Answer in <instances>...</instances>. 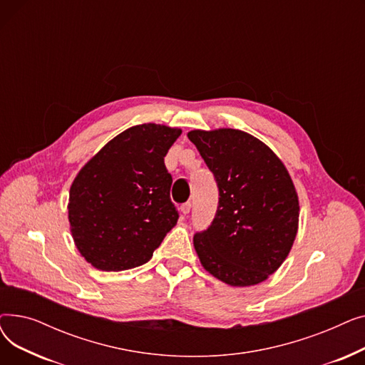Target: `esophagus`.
Listing matches in <instances>:
<instances>
[{
  "label": "esophagus",
  "instance_id": "34e87169",
  "mask_svg": "<svg viewBox=\"0 0 365 365\" xmlns=\"http://www.w3.org/2000/svg\"><path fill=\"white\" fill-rule=\"evenodd\" d=\"M190 207H192V204H190V202H185V204H182V207H180V212L186 216V215H189V212H190Z\"/></svg>",
  "mask_w": 365,
  "mask_h": 365
}]
</instances>
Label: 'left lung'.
I'll return each instance as SVG.
<instances>
[{"label": "left lung", "mask_w": 365, "mask_h": 365, "mask_svg": "<svg viewBox=\"0 0 365 365\" xmlns=\"http://www.w3.org/2000/svg\"><path fill=\"white\" fill-rule=\"evenodd\" d=\"M187 138L219 187L212 225L194 237L201 264L232 287L267 279L297 235L300 208L289 171L269 146L241 130H192Z\"/></svg>", "instance_id": "left-lung-1"}]
</instances>
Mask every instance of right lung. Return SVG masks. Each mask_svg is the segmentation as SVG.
Masks as SVG:
<instances>
[{"instance_id": "obj_1", "label": "right lung", "mask_w": 365, "mask_h": 365, "mask_svg": "<svg viewBox=\"0 0 365 365\" xmlns=\"http://www.w3.org/2000/svg\"><path fill=\"white\" fill-rule=\"evenodd\" d=\"M180 134V128L152 123L130 127L73 179L71 234L96 269L118 272L146 263L178 223L164 157Z\"/></svg>"}]
</instances>
